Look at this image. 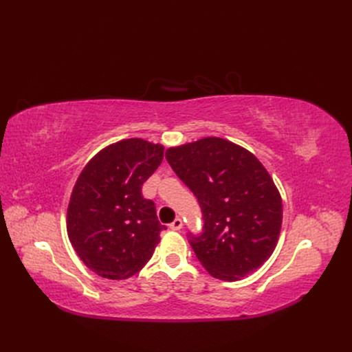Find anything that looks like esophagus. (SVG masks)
<instances>
[{
  "label": "esophagus",
  "mask_w": 352,
  "mask_h": 352,
  "mask_svg": "<svg viewBox=\"0 0 352 352\" xmlns=\"http://www.w3.org/2000/svg\"><path fill=\"white\" fill-rule=\"evenodd\" d=\"M182 226H184L182 219H179V217L170 223V229H172V230H180V229H182Z\"/></svg>",
  "instance_id": "esophagus-1"
}]
</instances>
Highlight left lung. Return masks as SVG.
<instances>
[{"instance_id":"left-lung-1","label":"left lung","mask_w":352,"mask_h":352,"mask_svg":"<svg viewBox=\"0 0 352 352\" xmlns=\"http://www.w3.org/2000/svg\"><path fill=\"white\" fill-rule=\"evenodd\" d=\"M166 158L201 207L204 226L197 235L188 232L199 263L229 282L257 270L274 251L282 226V198L267 170L221 138L168 148Z\"/></svg>"}]
</instances>
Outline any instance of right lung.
Segmentation results:
<instances>
[{
    "label": "right lung",
    "mask_w": 352,
    "mask_h": 352,
    "mask_svg": "<svg viewBox=\"0 0 352 352\" xmlns=\"http://www.w3.org/2000/svg\"><path fill=\"white\" fill-rule=\"evenodd\" d=\"M164 148L124 140L104 148L82 170L67 208L74 251L101 278L120 280L150 261L166 230L142 185L163 162Z\"/></svg>",
    "instance_id": "add662e5"
}]
</instances>
